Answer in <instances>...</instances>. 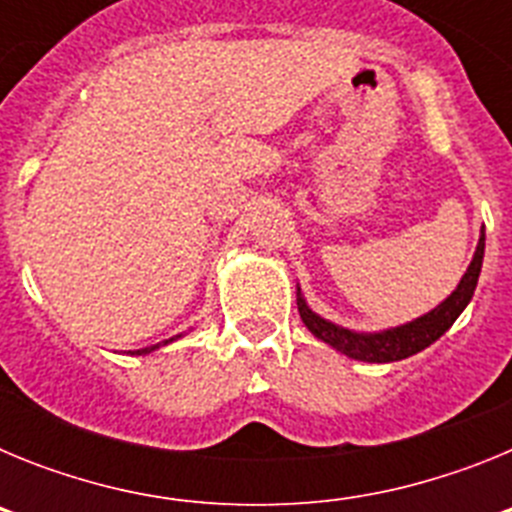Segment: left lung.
I'll return each mask as SVG.
<instances>
[{
    "mask_svg": "<svg viewBox=\"0 0 512 512\" xmlns=\"http://www.w3.org/2000/svg\"><path fill=\"white\" fill-rule=\"evenodd\" d=\"M482 259H485V228H482L474 259L472 264H469L467 274L461 277L459 287H456L441 305L433 307V310L425 312V315H420V318H415L413 323L397 325V328L382 330V333H354V330L341 328V325L320 318V315H315V312L307 307V302L302 300L300 287H297V310H300L302 323L307 325V330H310L312 336L325 341L328 346L341 351V354H346L348 359L369 361V364H390V361L408 359V356L428 348L454 325V320L464 312V307L472 300L474 289H477Z\"/></svg>",
    "mask_w": 512,
    "mask_h": 512,
    "instance_id": "8db88e82",
    "label": "left lung"
}]
</instances>
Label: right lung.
Instances as JSON below:
<instances>
[{"label":"right lung","instance_id":"1","mask_svg":"<svg viewBox=\"0 0 512 512\" xmlns=\"http://www.w3.org/2000/svg\"><path fill=\"white\" fill-rule=\"evenodd\" d=\"M171 341H174V338H171ZM169 343V341H166ZM153 348H158V346H153ZM153 348H143V351H138V354H148V351H153Z\"/></svg>","mask_w":512,"mask_h":512}]
</instances>
